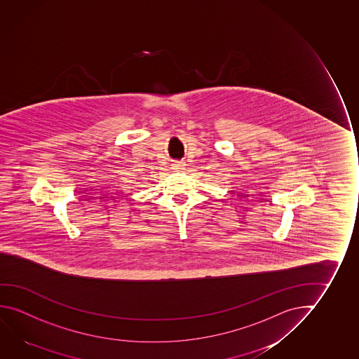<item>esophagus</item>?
<instances>
[{
    "mask_svg": "<svg viewBox=\"0 0 359 359\" xmlns=\"http://www.w3.org/2000/svg\"><path fill=\"white\" fill-rule=\"evenodd\" d=\"M174 166H175L177 169H182V168H184V166H185V163H184V161H175V164H174Z\"/></svg>",
    "mask_w": 359,
    "mask_h": 359,
    "instance_id": "esophagus-1",
    "label": "esophagus"
}]
</instances>
